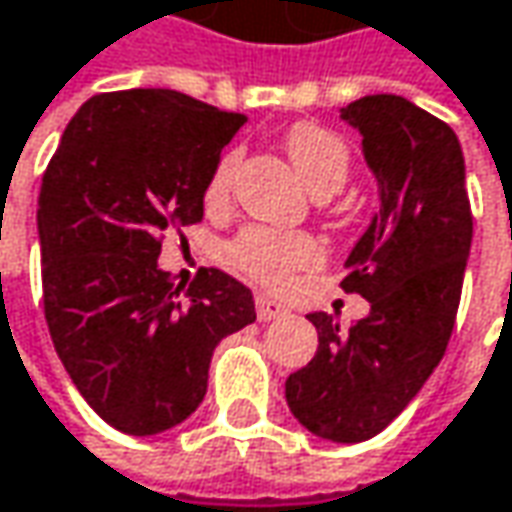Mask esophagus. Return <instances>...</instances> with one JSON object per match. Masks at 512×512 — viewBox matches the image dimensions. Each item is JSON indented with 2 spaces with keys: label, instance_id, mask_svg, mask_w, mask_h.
Masks as SVG:
<instances>
[{
  "label": "esophagus",
  "instance_id": "1",
  "mask_svg": "<svg viewBox=\"0 0 512 512\" xmlns=\"http://www.w3.org/2000/svg\"><path fill=\"white\" fill-rule=\"evenodd\" d=\"M255 310H257V318H260V321H275V318L286 316L284 304L272 301L269 295H257V298H255Z\"/></svg>",
  "mask_w": 512,
  "mask_h": 512
}]
</instances>
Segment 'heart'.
<instances>
[{"mask_svg": "<svg viewBox=\"0 0 512 512\" xmlns=\"http://www.w3.org/2000/svg\"><path fill=\"white\" fill-rule=\"evenodd\" d=\"M284 144L298 176L307 182L313 194H333L345 185L350 156H347L345 141L336 133H330L327 127L313 124V121H301L289 127ZM234 162H237L234 153H226L214 167L208 188H205V199L211 205L226 199ZM226 257L240 275L269 289H281L292 281L298 269L318 263L321 249L310 234L249 226L228 243Z\"/></svg>", "mask_w": 512, "mask_h": 512, "instance_id": "1", "label": "heart"}]
</instances>
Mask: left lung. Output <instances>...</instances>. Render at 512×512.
<instances>
[{"instance_id": "left-lung-1", "label": "left lung", "mask_w": 512, "mask_h": 512, "mask_svg": "<svg viewBox=\"0 0 512 512\" xmlns=\"http://www.w3.org/2000/svg\"><path fill=\"white\" fill-rule=\"evenodd\" d=\"M362 133L379 182V214L347 257L345 292L371 313L342 330L310 313L316 356L286 379L304 429L333 443L379 435L443 359L472 243L464 153L446 121L400 95H365L342 109Z\"/></svg>"}]
</instances>
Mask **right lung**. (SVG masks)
<instances>
[{"instance_id":"obj_1","label":"right lung","mask_w":512,"mask_h":512,"mask_svg":"<svg viewBox=\"0 0 512 512\" xmlns=\"http://www.w3.org/2000/svg\"><path fill=\"white\" fill-rule=\"evenodd\" d=\"M243 121L173 89L104 92L77 109L43 173L48 333L83 400L124 435L191 417L214 347L257 318L252 292L226 272L199 269L182 289L156 263L167 228L202 220Z\"/></svg>"}]
</instances>
